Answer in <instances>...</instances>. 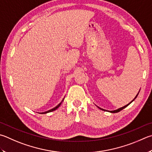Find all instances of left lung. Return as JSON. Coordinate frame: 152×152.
Instances as JSON below:
<instances>
[{"instance_id":"obj_1","label":"left lung","mask_w":152,"mask_h":152,"mask_svg":"<svg viewBox=\"0 0 152 152\" xmlns=\"http://www.w3.org/2000/svg\"><path fill=\"white\" fill-rule=\"evenodd\" d=\"M139 94V93H138ZM138 94H137L136 95V97H135V98L134 99H136V98H137V95H138ZM134 100H132V102H129L128 104H127V105H126V106H124V107H120V108H119V109H118V110H114V111H110V112H112V113H117V112H119L120 111H121V110H123V109H124V108H125V107H127V106H128V105L129 104H131L132 102H133L134 100ZM99 108H100V107H99ZM100 109H101V108H100ZM101 110H103V109H101Z\"/></svg>"}]
</instances>
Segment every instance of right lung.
Instances as JSON below:
<instances>
[{"label":"right lung","mask_w":152,"mask_h":152,"mask_svg":"<svg viewBox=\"0 0 152 152\" xmlns=\"http://www.w3.org/2000/svg\"><path fill=\"white\" fill-rule=\"evenodd\" d=\"M61 103L62 102H60L58 105L57 106H56L55 107H54V108H52V109H51V110H48V111H46V112H42V113H41V114H46V113H48V112H52V111H54V110H56L58 107L60 105H61Z\"/></svg>","instance_id":"add662e5"}]
</instances>
